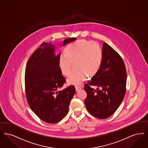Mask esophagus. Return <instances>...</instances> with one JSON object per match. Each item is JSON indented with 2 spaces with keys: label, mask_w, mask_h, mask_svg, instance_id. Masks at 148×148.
<instances>
[{
  "label": "esophagus",
  "mask_w": 148,
  "mask_h": 148,
  "mask_svg": "<svg viewBox=\"0 0 148 148\" xmlns=\"http://www.w3.org/2000/svg\"><path fill=\"white\" fill-rule=\"evenodd\" d=\"M82 89V87H80V86H75V89H76V91H79L80 89Z\"/></svg>",
  "instance_id": "obj_1"
}]
</instances>
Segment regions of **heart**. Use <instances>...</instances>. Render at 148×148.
Segmentation results:
<instances>
[{"label": "heart", "instance_id": "heart-1", "mask_svg": "<svg viewBox=\"0 0 148 148\" xmlns=\"http://www.w3.org/2000/svg\"><path fill=\"white\" fill-rule=\"evenodd\" d=\"M64 52L59 55V68L62 74L67 77L70 74L73 63L74 69L67 79L70 85H80L87 75H95L100 68L103 54L95 42L78 41L68 45Z\"/></svg>", "mask_w": 148, "mask_h": 148}]
</instances>
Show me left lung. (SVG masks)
Returning <instances> with one entry per match:
<instances>
[{
    "label": "left lung",
    "instance_id": "8db88e82",
    "mask_svg": "<svg viewBox=\"0 0 148 148\" xmlns=\"http://www.w3.org/2000/svg\"><path fill=\"white\" fill-rule=\"evenodd\" d=\"M102 54L99 71L84 85L86 109L100 119L110 117L117 110L124 99L127 82L125 66L119 54L104 42ZM90 86L99 88L95 90Z\"/></svg>",
    "mask_w": 148,
    "mask_h": 148
}]
</instances>
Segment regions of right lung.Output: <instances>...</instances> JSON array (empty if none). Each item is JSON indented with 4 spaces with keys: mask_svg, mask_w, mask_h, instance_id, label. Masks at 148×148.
Wrapping results in <instances>:
<instances>
[{
    "mask_svg": "<svg viewBox=\"0 0 148 148\" xmlns=\"http://www.w3.org/2000/svg\"><path fill=\"white\" fill-rule=\"evenodd\" d=\"M77 38L64 40L63 46ZM54 46L43 42L28 60L25 74V92L32 111L43 121L54 124L68 114L69 106L75 93L71 85L59 91L66 80L59 66V53L54 55Z\"/></svg>",
    "mask_w": 148,
    "mask_h": 148,
    "instance_id": "1",
    "label": "right lung"
}]
</instances>
